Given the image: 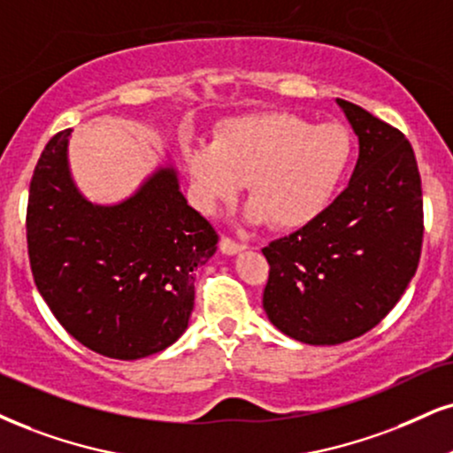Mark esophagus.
Listing matches in <instances>:
<instances>
[{
  "label": "esophagus",
  "instance_id": "esophagus-1",
  "mask_svg": "<svg viewBox=\"0 0 453 453\" xmlns=\"http://www.w3.org/2000/svg\"><path fill=\"white\" fill-rule=\"evenodd\" d=\"M220 250H222V254L233 256V254H239V252H242V250H245V245L233 242L231 237H222L220 239Z\"/></svg>",
  "mask_w": 453,
  "mask_h": 453
}]
</instances>
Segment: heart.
I'll list each match as a JSON object with an SVG mask.
<instances>
[{"mask_svg": "<svg viewBox=\"0 0 453 453\" xmlns=\"http://www.w3.org/2000/svg\"><path fill=\"white\" fill-rule=\"evenodd\" d=\"M353 161V138L342 126H312L292 113L225 121L214 142L187 147L201 205L216 210L248 182V218L277 228L311 225L342 187Z\"/></svg>", "mask_w": 453, "mask_h": 453, "instance_id": "obj_1", "label": "heart"}]
</instances>
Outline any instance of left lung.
Instances as JSON below:
<instances>
[{
  "label": "left lung",
  "instance_id": "8db88e82",
  "mask_svg": "<svg viewBox=\"0 0 453 453\" xmlns=\"http://www.w3.org/2000/svg\"><path fill=\"white\" fill-rule=\"evenodd\" d=\"M359 136L349 187L323 214L262 250V306L304 344H340L376 327L399 303L422 252V182L397 127L338 98Z\"/></svg>",
  "mask_w": 453,
  "mask_h": 453
}]
</instances>
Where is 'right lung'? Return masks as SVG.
<instances>
[{"label":"right lung","mask_w":453,"mask_h":453,"mask_svg":"<svg viewBox=\"0 0 453 453\" xmlns=\"http://www.w3.org/2000/svg\"><path fill=\"white\" fill-rule=\"evenodd\" d=\"M54 134L27 203L35 286L77 342L111 359H142L174 344L195 304V271L216 252L214 226L187 203L174 167H161L130 199L94 205L71 180Z\"/></svg>","instance_id":"1"}]
</instances>
